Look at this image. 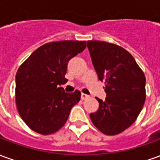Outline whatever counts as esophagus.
Here are the masks:
<instances>
[{
    "label": "esophagus",
    "instance_id": "34e87169",
    "mask_svg": "<svg viewBox=\"0 0 160 160\" xmlns=\"http://www.w3.org/2000/svg\"><path fill=\"white\" fill-rule=\"evenodd\" d=\"M80 97H81V99H82V100H85V99H87V98H89V96L85 93H81V96H80Z\"/></svg>",
    "mask_w": 160,
    "mask_h": 160
}]
</instances>
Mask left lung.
Returning a JSON list of instances; mask_svg holds the SVG:
<instances>
[{
	"instance_id": "left-lung-1",
	"label": "left lung",
	"mask_w": 160,
	"mask_h": 160,
	"mask_svg": "<svg viewBox=\"0 0 160 160\" xmlns=\"http://www.w3.org/2000/svg\"><path fill=\"white\" fill-rule=\"evenodd\" d=\"M94 69L104 81L105 100L96 98L99 107L90 118L98 130L108 135L122 133L140 114L146 99V77L129 52L102 41H88Z\"/></svg>"
}]
</instances>
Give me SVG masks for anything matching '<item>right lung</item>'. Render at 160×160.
<instances>
[{
    "instance_id": "right-lung-1",
    "label": "right lung",
    "mask_w": 160,
    "mask_h": 160,
    "mask_svg": "<svg viewBox=\"0 0 160 160\" xmlns=\"http://www.w3.org/2000/svg\"><path fill=\"white\" fill-rule=\"evenodd\" d=\"M87 47L86 41L65 40L43 44L28 57L16 73V105L26 125L41 134L59 130L80 101L76 90L68 93L60 86L70 59Z\"/></svg>"
}]
</instances>
